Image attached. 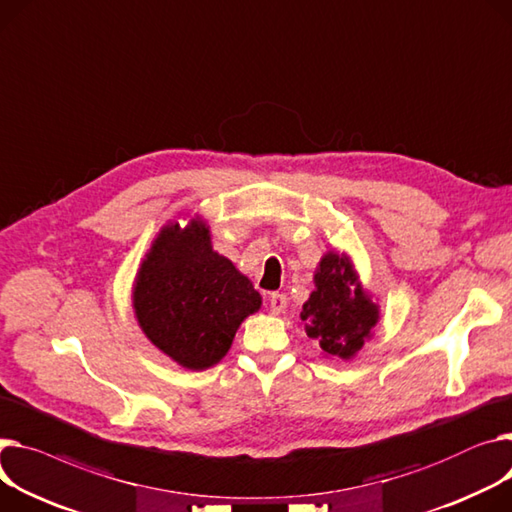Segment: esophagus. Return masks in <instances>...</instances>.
Segmentation results:
<instances>
[{
    "label": "esophagus",
    "instance_id": "34e87169",
    "mask_svg": "<svg viewBox=\"0 0 512 512\" xmlns=\"http://www.w3.org/2000/svg\"><path fill=\"white\" fill-rule=\"evenodd\" d=\"M286 302H288L286 294H280V292H274V294H271V296H269V309H271V313H274V315L284 313V309H286Z\"/></svg>",
    "mask_w": 512,
    "mask_h": 512
}]
</instances>
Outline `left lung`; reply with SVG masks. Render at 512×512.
Segmentation results:
<instances>
[{
  "mask_svg": "<svg viewBox=\"0 0 512 512\" xmlns=\"http://www.w3.org/2000/svg\"><path fill=\"white\" fill-rule=\"evenodd\" d=\"M306 335L335 358H352L377 325L379 311L360 290L348 259L337 253L323 257L315 274V292L304 302Z\"/></svg>",
  "mask_w": 512,
  "mask_h": 512,
  "instance_id": "1",
  "label": "left lung"
}]
</instances>
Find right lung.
<instances>
[{
  "label": "right lung",
  "mask_w": 512,
  "mask_h": 512,
  "mask_svg": "<svg viewBox=\"0 0 512 512\" xmlns=\"http://www.w3.org/2000/svg\"><path fill=\"white\" fill-rule=\"evenodd\" d=\"M150 342L191 370L220 362L234 333L261 306L253 284L212 251L208 228L166 226L142 263L133 292Z\"/></svg>",
  "instance_id": "right-lung-1"
}]
</instances>
